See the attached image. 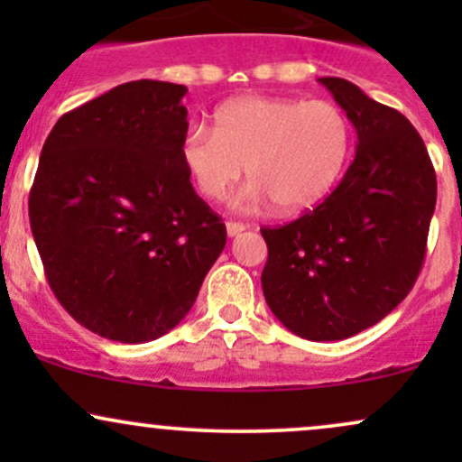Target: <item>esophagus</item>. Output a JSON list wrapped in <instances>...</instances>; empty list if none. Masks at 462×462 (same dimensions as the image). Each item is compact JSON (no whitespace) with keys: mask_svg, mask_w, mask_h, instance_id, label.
Segmentation results:
<instances>
[{"mask_svg":"<svg viewBox=\"0 0 462 462\" xmlns=\"http://www.w3.org/2000/svg\"><path fill=\"white\" fill-rule=\"evenodd\" d=\"M245 227H247L245 224H238V221H227L226 232H227V236H238L243 230H245Z\"/></svg>","mask_w":462,"mask_h":462,"instance_id":"obj_1","label":"esophagus"}]
</instances>
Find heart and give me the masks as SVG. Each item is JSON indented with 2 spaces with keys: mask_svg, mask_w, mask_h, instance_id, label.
<instances>
[{
  "mask_svg": "<svg viewBox=\"0 0 462 462\" xmlns=\"http://www.w3.org/2000/svg\"><path fill=\"white\" fill-rule=\"evenodd\" d=\"M352 150L347 115L328 99L236 97L215 113V130L190 128L180 158L204 198L221 199L243 176L236 206L273 201L300 213L341 180Z\"/></svg>",
  "mask_w": 462,
  "mask_h": 462,
  "instance_id": "1",
  "label": "heart"
}]
</instances>
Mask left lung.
Returning <instances> with one entry per match:
<instances>
[{"instance_id":"1","label":"left lung","mask_w":462,"mask_h":462,"mask_svg":"<svg viewBox=\"0 0 462 462\" xmlns=\"http://www.w3.org/2000/svg\"><path fill=\"white\" fill-rule=\"evenodd\" d=\"M356 128V153L317 208L263 227L261 282L284 328L341 341L384 319L421 272L437 176L419 132L343 78H319Z\"/></svg>"}]
</instances>
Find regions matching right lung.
I'll use <instances>...</instances> for the list:
<instances>
[{
	"instance_id": "obj_1",
	"label": "right lung",
	"mask_w": 462,
	"mask_h": 462,
	"mask_svg": "<svg viewBox=\"0 0 462 462\" xmlns=\"http://www.w3.org/2000/svg\"><path fill=\"white\" fill-rule=\"evenodd\" d=\"M184 84L136 79L56 121L30 190L47 282L73 319L119 343L176 328L226 247L180 158Z\"/></svg>"
}]
</instances>
